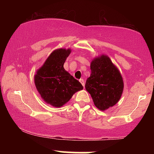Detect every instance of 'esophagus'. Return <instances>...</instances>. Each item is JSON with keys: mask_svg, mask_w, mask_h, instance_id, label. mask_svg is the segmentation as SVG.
<instances>
[{"mask_svg": "<svg viewBox=\"0 0 154 154\" xmlns=\"http://www.w3.org/2000/svg\"><path fill=\"white\" fill-rule=\"evenodd\" d=\"M79 82H80L81 84L82 85L83 87H85V81H84V79H79Z\"/></svg>", "mask_w": 154, "mask_h": 154, "instance_id": "obj_1", "label": "esophagus"}]
</instances>
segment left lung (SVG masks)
<instances>
[{
  "label": "left lung",
  "instance_id": "8db88e82",
  "mask_svg": "<svg viewBox=\"0 0 154 154\" xmlns=\"http://www.w3.org/2000/svg\"><path fill=\"white\" fill-rule=\"evenodd\" d=\"M91 74L86 80L85 89L98 109L106 110L119 101L124 82L119 69L109 56L101 55L91 63Z\"/></svg>",
  "mask_w": 154,
  "mask_h": 154
}]
</instances>
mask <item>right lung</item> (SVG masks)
Listing matches in <instances>:
<instances>
[{"label": "right lung", "mask_w": 154, "mask_h": 154, "mask_svg": "<svg viewBox=\"0 0 154 154\" xmlns=\"http://www.w3.org/2000/svg\"><path fill=\"white\" fill-rule=\"evenodd\" d=\"M71 49L59 48L51 53L35 75V85L41 98L48 104L61 107L83 86L63 68Z\"/></svg>", "instance_id": "right-lung-1"}]
</instances>
